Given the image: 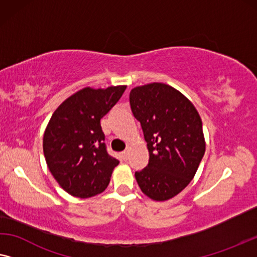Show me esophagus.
<instances>
[{"mask_svg":"<svg viewBox=\"0 0 257 257\" xmlns=\"http://www.w3.org/2000/svg\"><path fill=\"white\" fill-rule=\"evenodd\" d=\"M121 157H122V160H123V161H127L128 157H129L128 151H123V153L121 154Z\"/></svg>","mask_w":257,"mask_h":257,"instance_id":"34e87169","label":"esophagus"}]
</instances>
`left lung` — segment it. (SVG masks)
I'll list each match as a JSON object with an SVG mask.
<instances>
[{
    "instance_id": "8db88e82",
    "label": "left lung",
    "mask_w": 257,
    "mask_h": 257,
    "mask_svg": "<svg viewBox=\"0 0 257 257\" xmlns=\"http://www.w3.org/2000/svg\"><path fill=\"white\" fill-rule=\"evenodd\" d=\"M129 101L149 150L137 184L151 199L168 200L189 185L204 157L201 118L182 93L161 82L133 88Z\"/></svg>"
}]
</instances>
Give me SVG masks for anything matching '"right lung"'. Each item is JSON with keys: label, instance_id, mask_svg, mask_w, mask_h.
<instances>
[{"label": "right lung", "instance_id": "obj_1", "mask_svg": "<svg viewBox=\"0 0 257 257\" xmlns=\"http://www.w3.org/2000/svg\"><path fill=\"white\" fill-rule=\"evenodd\" d=\"M125 86L86 87L68 97L50 118L43 150L58 184L78 198L103 192L118 164L107 153L100 120L120 100Z\"/></svg>", "mask_w": 257, "mask_h": 257}]
</instances>
